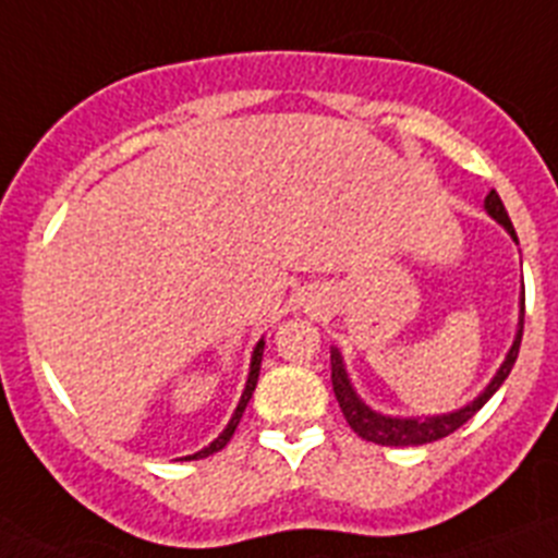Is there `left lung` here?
I'll list each match as a JSON object with an SVG mask.
<instances>
[{"mask_svg":"<svg viewBox=\"0 0 558 558\" xmlns=\"http://www.w3.org/2000/svg\"><path fill=\"white\" fill-rule=\"evenodd\" d=\"M483 209L489 215L492 220L502 226V229L509 231L511 240L517 243V231L509 220V211L502 206L500 195L495 190L486 195L483 201ZM522 318H525V290L520 295V322H517V335H514V343H511L509 354L506 360L500 363V368L495 372V377L489 379V386L483 388L472 402H466L463 408L450 413H438V416H388V413H379L374 408H368L360 393L354 391L352 379L347 374V363H343V354L340 349L332 347V391L335 399H338L340 411L347 416L349 427L357 433L360 438H366V441H374V445H383V447H418V445H430V441H438V438L450 436L456 433L458 427L466 425L477 411H481L492 397H495L497 388L506 383V377L511 374L514 368V360L520 354V340H522Z\"/></svg>","mask_w":558,"mask_h":558,"instance_id":"obj_1","label":"left lung"}]
</instances>
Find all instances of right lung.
Instances as JSON below:
<instances>
[{"instance_id":"obj_1","label":"right lung","mask_w":558,"mask_h":558,"mask_svg":"<svg viewBox=\"0 0 558 558\" xmlns=\"http://www.w3.org/2000/svg\"><path fill=\"white\" fill-rule=\"evenodd\" d=\"M263 349H265V338H259V340H256L254 352H251V366H248V379H245V388H243V393H240V402H236L234 413H231L229 425L223 427V433H220V436L215 438L209 447H204V450H198V452H192V456H184L181 461H198V458L211 456V452H220L226 445H229L231 436H234V430H236V425H240V418H243L245 408H248V399H251V393H254V388H256V379H259V366H263Z\"/></svg>"}]
</instances>
